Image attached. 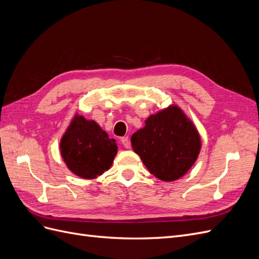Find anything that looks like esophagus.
Returning a JSON list of instances; mask_svg holds the SVG:
<instances>
[{"label":"esophagus","instance_id":"obj_1","mask_svg":"<svg viewBox=\"0 0 259 259\" xmlns=\"http://www.w3.org/2000/svg\"><path fill=\"white\" fill-rule=\"evenodd\" d=\"M121 142H122V144H123V146L125 147V148H130L131 147V142H130V138H128V136H124V137H122L121 138Z\"/></svg>","mask_w":259,"mask_h":259}]
</instances>
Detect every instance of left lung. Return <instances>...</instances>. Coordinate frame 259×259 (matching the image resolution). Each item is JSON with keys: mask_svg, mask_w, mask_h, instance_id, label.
Instances as JSON below:
<instances>
[{"mask_svg": "<svg viewBox=\"0 0 259 259\" xmlns=\"http://www.w3.org/2000/svg\"><path fill=\"white\" fill-rule=\"evenodd\" d=\"M131 142L148 170L163 182L183 177L197 161L202 145L197 127L176 105L149 116Z\"/></svg>", "mask_w": 259, "mask_h": 259, "instance_id": "1", "label": "left lung"}]
</instances>
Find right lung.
I'll return each mask as SVG.
<instances>
[{"label": "right lung", "instance_id": "1", "mask_svg": "<svg viewBox=\"0 0 259 259\" xmlns=\"http://www.w3.org/2000/svg\"><path fill=\"white\" fill-rule=\"evenodd\" d=\"M60 154L67 167L84 179H94L111 167L117 146L93 120L75 113L60 139Z\"/></svg>", "mask_w": 259, "mask_h": 259}]
</instances>
